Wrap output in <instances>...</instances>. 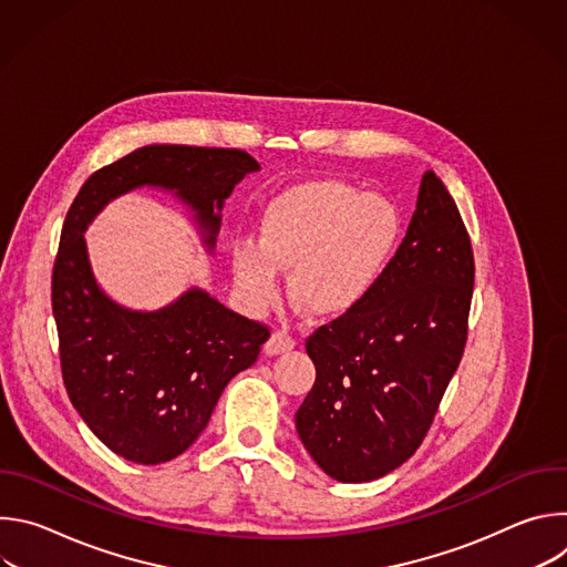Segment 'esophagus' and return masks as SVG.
Wrapping results in <instances>:
<instances>
[{
  "label": "esophagus",
  "instance_id": "obj_1",
  "mask_svg": "<svg viewBox=\"0 0 567 567\" xmlns=\"http://www.w3.org/2000/svg\"><path fill=\"white\" fill-rule=\"evenodd\" d=\"M296 341L287 334V332H274L271 339L265 343V354L276 357V354H285L289 350H293Z\"/></svg>",
  "mask_w": 567,
  "mask_h": 567
}]
</instances>
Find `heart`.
I'll return each instance as SVG.
<instances>
[{"mask_svg":"<svg viewBox=\"0 0 567 567\" xmlns=\"http://www.w3.org/2000/svg\"><path fill=\"white\" fill-rule=\"evenodd\" d=\"M401 237L396 206L374 193L316 179L274 197L258 228V247L233 254V278L254 311L280 296V271L291 269V293L322 318L357 309L383 278Z\"/></svg>","mask_w":567,"mask_h":567,"instance_id":"heart-1","label":"heart"}]
</instances>
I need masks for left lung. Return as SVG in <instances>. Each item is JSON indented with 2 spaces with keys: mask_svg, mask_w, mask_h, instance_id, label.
I'll return each mask as SVG.
<instances>
[{
  "mask_svg": "<svg viewBox=\"0 0 567 567\" xmlns=\"http://www.w3.org/2000/svg\"><path fill=\"white\" fill-rule=\"evenodd\" d=\"M473 271L460 210L429 171L374 291L305 346L316 381L296 431L330 477L370 482L417 451L464 352Z\"/></svg>",
  "mask_w": 567,
  "mask_h": 567,
  "instance_id": "left-lung-1",
  "label": "left lung"
}]
</instances>
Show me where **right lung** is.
I'll use <instances>...</instances> for the list:
<instances>
[{"label": "right lung", "mask_w": 567, "mask_h": 567, "mask_svg": "<svg viewBox=\"0 0 567 567\" xmlns=\"http://www.w3.org/2000/svg\"><path fill=\"white\" fill-rule=\"evenodd\" d=\"M258 171L241 150L143 145L94 173L66 213L51 282L64 388L92 433L134 464L182 455L226 383L256 363L269 330L202 287L158 309L116 302L94 276L85 230L114 199L152 188L188 208L213 256L224 202Z\"/></svg>", "instance_id": "add662e5"}]
</instances>
